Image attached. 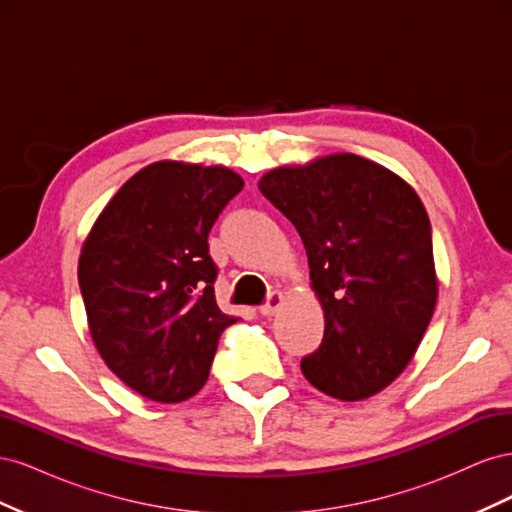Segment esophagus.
<instances>
[{
	"label": "esophagus",
	"instance_id": "34e87169",
	"mask_svg": "<svg viewBox=\"0 0 512 512\" xmlns=\"http://www.w3.org/2000/svg\"><path fill=\"white\" fill-rule=\"evenodd\" d=\"M280 305H282V294L277 292V290H273V292H269L267 301L260 305V314L262 316H273L277 309H280Z\"/></svg>",
	"mask_w": 512,
	"mask_h": 512
}]
</instances>
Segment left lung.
<instances>
[{"mask_svg": "<svg viewBox=\"0 0 512 512\" xmlns=\"http://www.w3.org/2000/svg\"><path fill=\"white\" fill-rule=\"evenodd\" d=\"M258 188L301 235L324 309L322 344L301 359L303 376L342 401L376 395L410 363L438 299L421 198L354 153L275 168Z\"/></svg>", "mask_w": 512, "mask_h": 512, "instance_id": "1", "label": "left lung"}]
</instances>
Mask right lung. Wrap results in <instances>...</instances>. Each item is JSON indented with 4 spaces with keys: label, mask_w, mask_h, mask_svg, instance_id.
<instances>
[{
    "label": "right lung",
    "mask_w": 512,
    "mask_h": 512,
    "mask_svg": "<svg viewBox=\"0 0 512 512\" xmlns=\"http://www.w3.org/2000/svg\"><path fill=\"white\" fill-rule=\"evenodd\" d=\"M243 179L224 166L156 162L121 185L79 258L89 331L113 374L162 404L203 389L235 316L215 303L209 232Z\"/></svg>",
    "instance_id": "right-lung-1"
}]
</instances>
